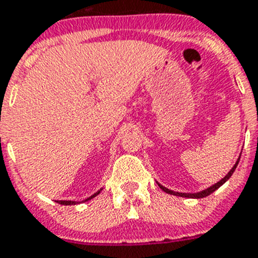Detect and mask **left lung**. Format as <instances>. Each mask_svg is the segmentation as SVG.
I'll return each mask as SVG.
<instances>
[{"label":"left lung","instance_id":"1","mask_svg":"<svg viewBox=\"0 0 258 258\" xmlns=\"http://www.w3.org/2000/svg\"><path fill=\"white\" fill-rule=\"evenodd\" d=\"M239 161H240V157L237 158L236 162H235V165H234V166H232V169L230 170V171H228L227 174H226L225 178H222V179H221V180H219V182L214 183V184L210 185V187L205 188V189H203V191L196 192V194H183V192H175V191H172V189H169V188L163 187V185L160 184V183H158V182H157V184H158V187H160L163 192H166V194H169V195H174V196H179V197H187V199H203V197L209 196L210 194H213V192H214V191H217V189H218V188L221 187V185L225 184V183L227 182L228 179L231 178V175H232V174H234V171H235V169H236Z\"/></svg>","mask_w":258,"mask_h":258}]
</instances>
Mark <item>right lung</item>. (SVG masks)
<instances>
[{
	"mask_svg": "<svg viewBox=\"0 0 258 258\" xmlns=\"http://www.w3.org/2000/svg\"><path fill=\"white\" fill-rule=\"evenodd\" d=\"M101 191H102V189H100V191H97V192H96V194L92 195V196H89L88 199H86V200H84V203H86V201H88V200H91V199H93V197L97 196V195L100 194V192H101ZM57 203L61 204V205H76V204H79V203H78V201H62V200H58ZM82 203H83V201H82Z\"/></svg>",
	"mask_w": 258,
	"mask_h": 258,
	"instance_id": "add662e5",
	"label": "right lung"
}]
</instances>
